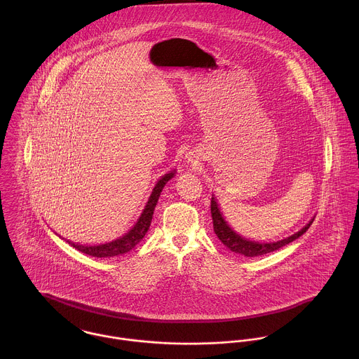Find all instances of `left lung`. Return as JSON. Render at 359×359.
<instances>
[{
  "label": "left lung",
  "instance_id": "1",
  "mask_svg": "<svg viewBox=\"0 0 359 359\" xmlns=\"http://www.w3.org/2000/svg\"><path fill=\"white\" fill-rule=\"evenodd\" d=\"M211 217H212V226H214V232L218 236V239L233 253L242 255L245 257H258L264 256L266 253L275 252L286 245H289L290 242L299 239L304 232H307L308 228L311 226V224L313 222V218L308 222L307 225L300 229L299 232H296L294 235L278 241V242H271V243H261V242H255V241H249L241 235H238L229 225L228 222L224 219L222 212L219 211L218 205L214 199V196L211 198Z\"/></svg>",
  "mask_w": 359,
  "mask_h": 359
}]
</instances>
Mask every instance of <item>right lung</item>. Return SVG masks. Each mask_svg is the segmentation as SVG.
<instances>
[{"label":"right lung","instance_id":"right-lung-1","mask_svg":"<svg viewBox=\"0 0 359 359\" xmlns=\"http://www.w3.org/2000/svg\"><path fill=\"white\" fill-rule=\"evenodd\" d=\"M175 175V170L163 175L157 184L154 185L152 195L148 201V203L145 205L140 219L137 221V224L121 238L111 241L109 243L104 245H98V246H86V245H79V243H72L69 242V245H72L74 249H77L81 253H86L88 256L100 257V258H107V257L121 256L124 253H128L130 250H133L145 236V233L148 232L151 222H152V217H154V207L157 205V201L160 198V192L163 191L164 185Z\"/></svg>","mask_w":359,"mask_h":359}]
</instances>
